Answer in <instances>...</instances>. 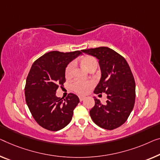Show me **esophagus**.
<instances>
[{
  "label": "esophagus",
  "instance_id": "obj_1",
  "mask_svg": "<svg viewBox=\"0 0 160 160\" xmlns=\"http://www.w3.org/2000/svg\"><path fill=\"white\" fill-rule=\"evenodd\" d=\"M85 98V96H82V95H80V96H79V99H80V101H82Z\"/></svg>",
  "mask_w": 160,
  "mask_h": 160
}]
</instances>
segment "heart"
Returning a JSON list of instances; mask_svg holds the SVG:
<instances>
[{
    "label": "heart",
    "instance_id": "1",
    "mask_svg": "<svg viewBox=\"0 0 160 160\" xmlns=\"http://www.w3.org/2000/svg\"><path fill=\"white\" fill-rule=\"evenodd\" d=\"M81 62L85 68L88 70H91L93 68H97L98 65V62L96 58L92 56H86L81 59ZM74 68V62H70L66 67L65 69V76L70 77L72 74V70ZM94 82L91 80H75L71 84V88L73 91L77 92L78 94L84 95L86 94L91 88L93 87Z\"/></svg>",
    "mask_w": 160,
    "mask_h": 160
}]
</instances>
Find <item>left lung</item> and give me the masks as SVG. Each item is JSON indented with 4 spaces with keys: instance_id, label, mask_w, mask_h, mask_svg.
<instances>
[{
    "instance_id": "1",
    "label": "left lung",
    "mask_w": 160,
    "mask_h": 160,
    "mask_svg": "<svg viewBox=\"0 0 160 160\" xmlns=\"http://www.w3.org/2000/svg\"><path fill=\"white\" fill-rule=\"evenodd\" d=\"M82 52L97 57L102 76L95 88V94H107L106 103L102 105L95 98V106L90 115L95 124L113 130L124 123L135 103V81L124 57L108 47L83 49Z\"/></svg>"
}]
</instances>
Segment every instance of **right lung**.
I'll return each mask as SVG.
<instances>
[{
	"label": "right lung",
	"instance_id": "right-lung-1",
	"mask_svg": "<svg viewBox=\"0 0 160 160\" xmlns=\"http://www.w3.org/2000/svg\"><path fill=\"white\" fill-rule=\"evenodd\" d=\"M81 54L79 50L65 53L49 52L37 59L31 68L25 85L26 102L34 120L44 128L56 132L72 120L79 98L69 93L62 100L56 96V92L65 82L67 65Z\"/></svg>",
	"mask_w": 160,
	"mask_h": 160
}]
</instances>
